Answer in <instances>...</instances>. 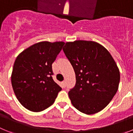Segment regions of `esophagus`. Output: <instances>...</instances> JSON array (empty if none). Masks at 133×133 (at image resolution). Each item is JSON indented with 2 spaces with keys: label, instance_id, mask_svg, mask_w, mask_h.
I'll return each instance as SVG.
<instances>
[{
  "label": "esophagus",
  "instance_id": "esophagus-1",
  "mask_svg": "<svg viewBox=\"0 0 133 133\" xmlns=\"http://www.w3.org/2000/svg\"><path fill=\"white\" fill-rule=\"evenodd\" d=\"M63 86H64V87H66V81H64L63 82Z\"/></svg>",
  "mask_w": 133,
  "mask_h": 133
}]
</instances>
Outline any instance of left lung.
Returning <instances> with one entry per match:
<instances>
[{
	"mask_svg": "<svg viewBox=\"0 0 133 133\" xmlns=\"http://www.w3.org/2000/svg\"><path fill=\"white\" fill-rule=\"evenodd\" d=\"M76 75L75 87L69 92L72 105L87 115L107 106L118 89L120 72L111 55L93 41H75L63 48Z\"/></svg>",
	"mask_w": 133,
	"mask_h": 133,
	"instance_id": "8db88e82",
	"label": "left lung"
}]
</instances>
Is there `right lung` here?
<instances>
[{"label": "right lung", "mask_w": 133, "mask_h": 133, "mask_svg": "<svg viewBox=\"0 0 133 133\" xmlns=\"http://www.w3.org/2000/svg\"><path fill=\"white\" fill-rule=\"evenodd\" d=\"M64 42L36 43L16 57L11 75L14 92L24 107L40 112L51 106L61 87L52 79V64Z\"/></svg>", "instance_id": "right-lung-1"}]
</instances>
